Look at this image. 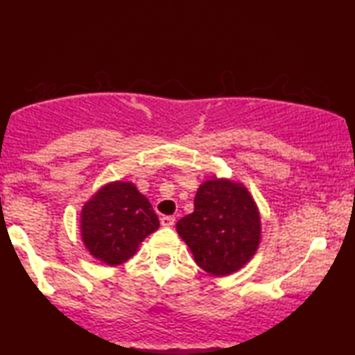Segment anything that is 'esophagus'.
<instances>
[{"mask_svg": "<svg viewBox=\"0 0 355 355\" xmlns=\"http://www.w3.org/2000/svg\"><path fill=\"white\" fill-rule=\"evenodd\" d=\"M159 221H162V226L171 227L174 223H176V218H174V216H162V218H159Z\"/></svg>", "mask_w": 355, "mask_h": 355, "instance_id": "esophagus-1", "label": "esophagus"}]
</instances>
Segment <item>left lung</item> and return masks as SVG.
<instances>
[{"instance_id":"8db88e82","label":"left lung","mask_w":355,"mask_h":355,"mask_svg":"<svg viewBox=\"0 0 355 355\" xmlns=\"http://www.w3.org/2000/svg\"><path fill=\"white\" fill-rule=\"evenodd\" d=\"M176 230L200 268L227 276L259 249L260 213L241 182L211 178L198 187L193 211L178 221Z\"/></svg>"}]
</instances>
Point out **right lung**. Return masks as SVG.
Masks as SVG:
<instances>
[{
	"label": "right lung",
	"mask_w": 355,
	"mask_h": 355,
	"mask_svg": "<svg viewBox=\"0 0 355 355\" xmlns=\"http://www.w3.org/2000/svg\"><path fill=\"white\" fill-rule=\"evenodd\" d=\"M158 227L157 213L132 182L106 184L85 202L80 213L85 249L110 266L129 260L140 242Z\"/></svg>",
	"instance_id": "obj_1"
}]
</instances>
